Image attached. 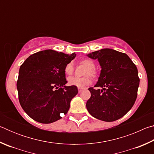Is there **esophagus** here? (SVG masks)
Masks as SVG:
<instances>
[{"mask_svg": "<svg viewBox=\"0 0 154 154\" xmlns=\"http://www.w3.org/2000/svg\"><path fill=\"white\" fill-rule=\"evenodd\" d=\"M83 90V88H78V92H79V93H81L82 92V91Z\"/></svg>", "mask_w": 154, "mask_h": 154, "instance_id": "1", "label": "esophagus"}]
</instances>
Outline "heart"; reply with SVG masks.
<instances>
[{
	"mask_svg": "<svg viewBox=\"0 0 154 154\" xmlns=\"http://www.w3.org/2000/svg\"><path fill=\"white\" fill-rule=\"evenodd\" d=\"M81 64L86 66L88 69L85 71V75H90L92 77H96V72L95 71V64L91 59L85 58L81 61ZM74 66L72 62L68 63L64 67V72L67 75H71L73 73ZM92 82L91 78L89 76H85L83 77H70L68 78V84L71 86L77 88H83L89 85Z\"/></svg>",
	"mask_w": 154,
	"mask_h": 154,
	"instance_id": "obj_1",
	"label": "heart"
}]
</instances>
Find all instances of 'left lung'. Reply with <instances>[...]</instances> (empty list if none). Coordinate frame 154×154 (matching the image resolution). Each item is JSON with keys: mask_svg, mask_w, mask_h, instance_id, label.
<instances>
[{"mask_svg": "<svg viewBox=\"0 0 154 154\" xmlns=\"http://www.w3.org/2000/svg\"><path fill=\"white\" fill-rule=\"evenodd\" d=\"M97 59L101 67L96 88H90L86 107L91 116L105 122L121 118L134 105L140 79L138 70L127 54L105 48L86 55Z\"/></svg>", "mask_w": 154, "mask_h": 154, "instance_id": "obj_1", "label": "left lung"}]
</instances>
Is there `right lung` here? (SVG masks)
Returning a JSON list of instances; mask_svg holds the SVG:
<instances>
[{
	"label": "right lung",
	"instance_id": "add662e5",
	"mask_svg": "<svg viewBox=\"0 0 154 154\" xmlns=\"http://www.w3.org/2000/svg\"><path fill=\"white\" fill-rule=\"evenodd\" d=\"M76 56L52 49L33 54L20 66L17 82L19 101L34 120L50 124L67 113L77 94L75 86H66L64 67Z\"/></svg>",
	"mask_w": 154,
	"mask_h": 154
}]
</instances>
